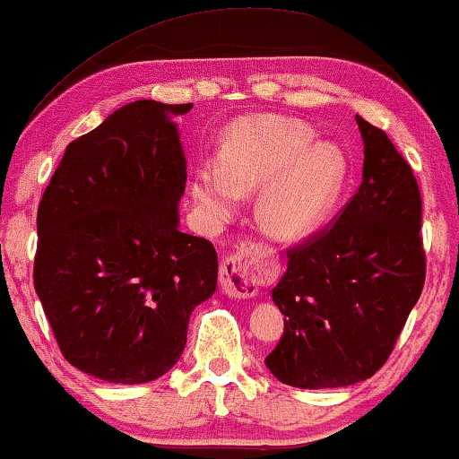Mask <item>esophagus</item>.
<instances>
[{
    "mask_svg": "<svg viewBox=\"0 0 459 459\" xmlns=\"http://www.w3.org/2000/svg\"><path fill=\"white\" fill-rule=\"evenodd\" d=\"M275 272H278V263L272 248L263 244H247L221 263L219 281L230 299H253L259 292L261 281H265Z\"/></svg>",
    "mask_w": 459,
    "mask_h": 459,
    "instance_id": "1",
    "label": "esophagus"
}]
</instances>
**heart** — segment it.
<instances>
[{
	"mask_svg": "<svg viewBox=\"0 0 459 459\" xmlns=\"http://www.w3.org/2000/svg\"><path fill=\"white\" fill-rule=\"evenodd\" d=\"M347 175L341 146L316 140L311 125L280 115H250L225 129L219 160L198 162L192 196L206 215L225 219L238 209L242 194L261 186V228L280 240H300L334 209Z\"/></svg>",
	"mask_w": 459,
	"mask_h": 459,
	"instance_id": "b5f03b06",
	"label": "heart"
}]
</instances>
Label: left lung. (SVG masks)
<instances>
[{"label": "left lung", "mask_w": 459, "mask_h": 459, "mask_svg": "<svg viewBox=\"0 0 459 459\" xmlns=\"http://www.w3.org/2000/svg\"><path fill=\"white\" fill-rule=\"evenodd\" d=\"M355 121L363 140L359 190L328 231L288 253L272 290L284 334L265 366L288 386L372 378L424 288L418 181L385 131L359 115Z\"/></svg>", "instance_id": "obj_1"}]
</instances>
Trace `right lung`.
Returning <instances> with one entry per match:
<instances>
[{"mask_svg": "<svg viewBox=\"0 0 459 459\" xmlns=\"http://www.w3.org/2000/svg\"><path fill=\"white\" fill-rule=\"evenodd\" d=\"M192 104L137 100L66 146L37 211L35 290L65 359L142 385L179 361L217 253L179 230Z\"/></svg>", "mask_w": 459, "mask_h": 459, "instance_id": "obj_1", "label": "right lung"}]
</instances>
